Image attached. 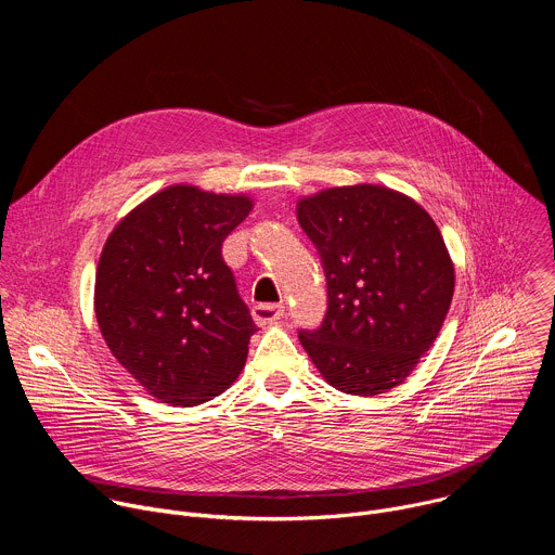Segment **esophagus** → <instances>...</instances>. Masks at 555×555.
Returning a JSON list of instances; mask_svg holds the SVG:
<instances>
[{"label":"esophagus","instance_id":"obj_1","mask_svg":"<svg viewBox=\"0 0 555 555\" xmlns=\"http://www.w3.org/2000/svg\"><path fill=\"white\" fill-rule=\"evenodd\" d=\"M283 313H285V307L279 302H259L253 307V319L259 327L283 319Z\"/></svg>","mask_w":555,"mask_h":555}]
</instances>
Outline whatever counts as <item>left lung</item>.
Instances as JSON below:
<instances>
[{"label":"left lung","instance_id":"1","mask_svg":"<svg viewBox=\"0 0 555 555\" xmlns=\"http://www.w3.org/2000/svg\"><path fill=\"white\" fill-rule=\"evenodd\" d=\"M298 223L321 255L327 311L298 338L338 390L379 395L433 347L454 292V268L433 217L375 184L305 197Z\"/></svg>","mask_w":555,"mask_h":555}]
</instances>
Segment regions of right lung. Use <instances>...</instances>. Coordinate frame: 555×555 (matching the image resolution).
Here are the masks:
<instances>
[{"label":"right lung","instance_id":"right-lung-1","mask_svg":"<svg viewBox=\"0 0 555 555\" xmlns=\"http://www.w3.org/2000/svg\"><path fill=\"white\" fill-rule=\"evenodd\" d=\"M246 195L176 184L133 208L96 268L94 309L116 360L153 395L195 406L242 373L257 325L221 257Z\"/></svg>","mask_w":555,"mask_h":555}]
</instances>
